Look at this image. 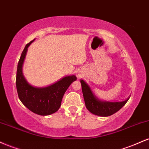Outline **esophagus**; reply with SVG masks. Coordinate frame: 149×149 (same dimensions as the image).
Returning a JSON list of instances; mask_svg holds the SVG:
<instances>
[{
  "label": "esophagus",
  "instance_id": "1",
  "mask_svg": "<svg viewBox=\"0 0 149 149\" xmlns=\"http://www.w3.org/2000/svg\"><path fill=\"white\" fill-rule=\"evenodd\" d=\"M81 73L80 72H77L76 73V76H77V77H78V78H80V76H81Z\"/></svg>",
  "mask_w": 149,
  "mask_h": 149
}]
</instances>
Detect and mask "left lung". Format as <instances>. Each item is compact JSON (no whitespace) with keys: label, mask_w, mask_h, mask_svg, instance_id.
<instances>
[{"label":"left lung","mask_w":149,"mask_h":149,"mask_svg":"<svg viewBox=\"0 0 149 149\" xmlns=\"http://www.w3.org/2000/svg\"><path fill=\"white\" fill-rule=\"evenodd\" d=\"M83 97H84L85 107L92 114L102 117L111 116L118 111L123 106L127 103L129 97L127 100L122 102H107L99 99L93 92L89 85L84 80H80Z\"/></svg>","instance_id":"left-lung-1"}]
</instances>
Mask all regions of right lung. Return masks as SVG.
<instances>
[{
  "mask_svg": "<svg viewBox=\"0 0 149 149\" xmlns=\"http://www.w3.org/2000/svg\"><path fill=\"white\" fill-rule=\"evenodd\" d=\"M34 40L35 39L26 44L18 62L17 90L20 101L31 111L40 116H48L59 110L65 92L77 78L74 75L65 76L56 83L44 88L31 85L24 76L22 69L28 47Z\"/></svg>",
  "mask_w": 149,
  "mask_h": 149,
  "instance_id": "add662e5",
  "label": "right lung"
}]
</instances>
